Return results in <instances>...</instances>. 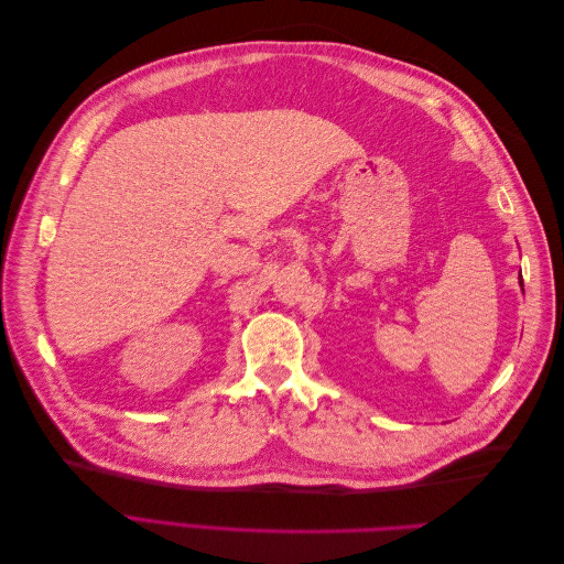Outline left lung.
<instances>
[{"label": "left lung", "mask_w": 564, "mask_h": 564, "mask_svg": "<svg viewBox=\"0 0 564 564\" xmlns=\"http://www.w3.org/2000/svg\"><path fill=\"white\" fill-rule=\"evenodd\" d=\"M520 284H522V280H520Z\"/></svg>", "instance_id": "8db88e82"}]
</instances>
